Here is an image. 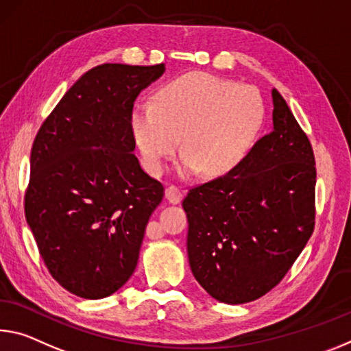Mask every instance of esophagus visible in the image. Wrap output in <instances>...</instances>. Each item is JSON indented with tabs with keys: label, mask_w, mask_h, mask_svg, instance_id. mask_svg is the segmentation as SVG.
Wrapping results in <instances>:
<instances>
[{
	"label": "esophagus",
	"mask_w": 351,
	"mask_h": 351,
	"mask_svg": "<svg viewBox=\"0 0 351 351\" xmlns=\"http://www.w3.org/2000/svg\"><path fill=\"white\" fill-rule=\"evenodd\" d=\"M165 198H167V202L171 204H180L182 199V195H181L180 189L175 186H169L165 189Z\"/></svg>",
	"instance_id": "34e87169"
}]
</instances>
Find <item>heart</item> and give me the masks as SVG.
Instances as JSON below:
<instances>
[{
	"instance_id": "b5f03b06",
	"label": "heart",
	"mask_w": 351,
	"mask_h": 351,
	"mask_svg": "<svg viewBox=\"0 0 351 351\" xmlns=\"http://www.w3.org/2000/svg\"><path fill=\"white\" fill-rule=\"evenodd\" d=\"M264 115L256 88L192 71L167 82L156 103H138L131 115V131L152 175L162 173L181 138L184 156L178 175L187 178L202 170L215 178L242 164L263 128Z\"/></svg>"
}]
</instances>
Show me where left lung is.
I'll return each mask as SVG.
<instances>
[{
	"mask_svg": "<svg viewBox=\"0 0 351 351\" xmlns=\"http://www.w3.org/2000/svg\"><path fill=\"white\" fill-rule=\"evenodd\" d=\"M274 126L242 164L182 202L191 270L210 297L242 304L265 295L314 231L313 147L286 99L271 88Z\"/></svg>",
	"mask_w": 351,
	"mask_h": 351,
	"instance_id": "8db88e82",
	"label": "left lung"
}]
</instances>
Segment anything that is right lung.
Masks as SVG:
<instances>
[{
  "instance_id": "1",
  "label": "right lung",
  "mask_w": 351,
  "mask_h": 351,
  "mask_svg": "<svg viewBox=\"0 0 351 351\" xmlns=\"http://www.w3.org/2000/svg\"><path fill=\"white\" fill-rule=\"evenodd\" d=\"M165 65L104 64L82 75L38 130L25 214L49 274L77 297L112 295L134 274L164 186L143 171L134 101Z\"/></svg>"
}]
</instances>
